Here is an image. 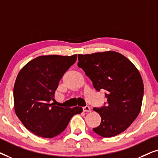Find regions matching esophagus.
Segmentation results:
<instances>
[{
  "mask_svg": "<svg viewBox=\"0 0 158 158\" xmlns=\"http://www.w3.org/2000/svg\"><path fill=\"white\" fill-rule=\"evenodd\" d=\"M83 109L84 112H90V111H91V109H90V108L89 106H84L83 108Z\"/></svg>",
  "mask_w": 158,
  "mask_h": 158,
  "instance_id": "obj_1",
  "label": "esophagus"
}]
</instances>
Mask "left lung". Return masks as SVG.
<instances>
[{
    "instance_id": "1",
    "label": "left lung",
    "mask_w": 158,
    "mask_h": 158,
    "mask_svg": "<svg viewBox=\"0 0 158 158\" xmlns=\"http://www.w3.org/2000/svg\"><path fill=\"white\" fill-rule=\"evenodd\" d=\"M78 65L91 80L97 90H106L107 105L94 108L101 117L93 129L103 137H111L126 130L139 115L144 85L132 62L122 54L107 51L78 55Z\"/></svg>"
}]
</instances>
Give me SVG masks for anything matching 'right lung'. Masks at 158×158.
I'll return each mask as SVG.
<instances>
[{
  "label": "right lung",
  "mask_w": 158,
  "mask_h": 158,
  "mask_svg": "<svg viewBox=\"0 0 158 158\" xmlns=\"http://www.w3.org/2000/svg\"><path fill=\"white\" fill-rule=\"evenodd\" d=\"M76 60L77 55L40 56L26 64L17 75L14 88L15 112L26 128L39 137L60 135L70 118L83 111L80 106L63 108L50 103L55 101L60 79Z\"/></svg>",
  "instance_id": "right-lung-1"
}]
</instances>
